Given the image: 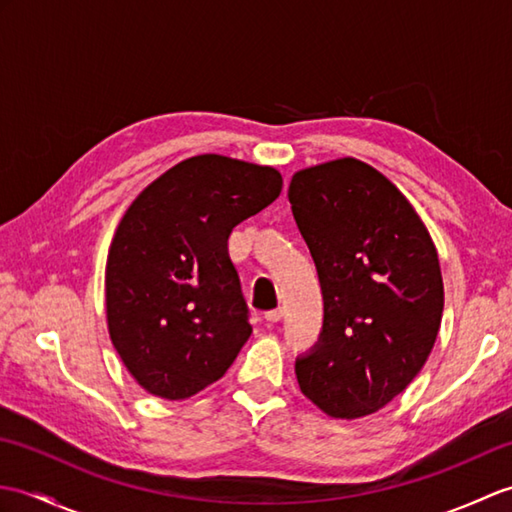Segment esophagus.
Segmentation results:
<instances>
[{
    "label": "esophagus",
    "instance_id": "obj_1",
    "mask_svg": "<svg viewBox=\"0 0 512 512\" xmlns=\"http://www.w3.org/2000/svg\"><path fill=\"white\" fill-rule=\"evenodd\" d=\"M264 317H266V321H268V323H279V321H281V317H284V310H281V308L268 310V312L264 314Z\"/></svg>",
    "mask_w": 512,
    "mask_h": 512
}]
</instances>
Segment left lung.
<instances>
[{
  "label": "left lung",
  "instance_id": "8db88e82",
  "mask_svg": "<svg viewBox=\"0 0 512 512\" xmlns=\"http://www.w3.org/2000/svg\"><path fill=\"white\" fill-rule=\"evenodd\" d=\"M288 200L323 295L319 341L295 361L299 387L332 418L367 416L405 391L436 343V246L405 195L356 158L297 171Z\"/></svg>",
  "mask_w": 512,
  "mask_h": 512
}]
</instances>
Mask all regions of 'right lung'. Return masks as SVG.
Instances as JSON below:
<instances>
[{"label":"right lung","instance_id":"1","mask_svg":"<svg viewBox=\"0 0 512 512\" xmlns=\"http://www.w3.org/2000/svg\"><path fill=\"white\" fill-rule=\"evenodd\" d=\"M281 184L273 167L204 154L162 173L123 215L105 268L107 328L149 394L189 398L233 365L253 328L228 235Z\"/></svg>","mask_w":512,"mask_h":512}]
</instances>
